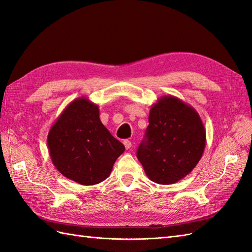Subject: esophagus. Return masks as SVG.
<instances>
[{
  "label": "esophagus",
  "mask_w": 252,
  "mask_h": 252,
  "mask_svg": "<svg viewBox=\"0 0 252 252\" xmlns=\"http://www.w3.org/2000/svg\"><path fill=\"white\" fill-rule=\"evenodd\" d=\"M123 145H125L126 149H130L132 147V143L129 140H126V141H123Z\"/></svg>",
  "instance_id": "obj_1"
}]
</instances>
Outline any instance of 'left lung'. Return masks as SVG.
Here are the masks:
<instances>
[{"mask_svg": "<svg viewBox=\"0 0 252 252\" xmlns=\"http://www.w3.org/2000/svg\"><path fill=\"white\" fill-rule=\"evenodd\" d=\"M149 125L136 157L155 183L173 184L189 174L202 157L206 129L194 107L172 95L149 110Z\"/></svg>", "mask_w": 252, "mask_h": 252, "instance_id": "left-lung-1", "label": "left lung"}]
</instances>
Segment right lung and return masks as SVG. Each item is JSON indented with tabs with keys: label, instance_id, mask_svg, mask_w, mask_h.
I'll list each match as a JSON object with an SVG mask.
<instances>
[{
	"label": "right lung",
	"instance_id": "obj_1",
	"mask_svg": "<svg viewBox=\"0 0 252 252\" xmlns=\"http://www.w3.org/2000/svg\"><path fill=\"white\" fill-rule=\"evenodd\" d=\"M47 146L55 168L81 185L105 181L125 152L122 143L101 123L98 106L84 96L72 100L57 118Z\"/></svg>",
	"mask_w": 252,
	"mask_h": 252
}]
</instances>
